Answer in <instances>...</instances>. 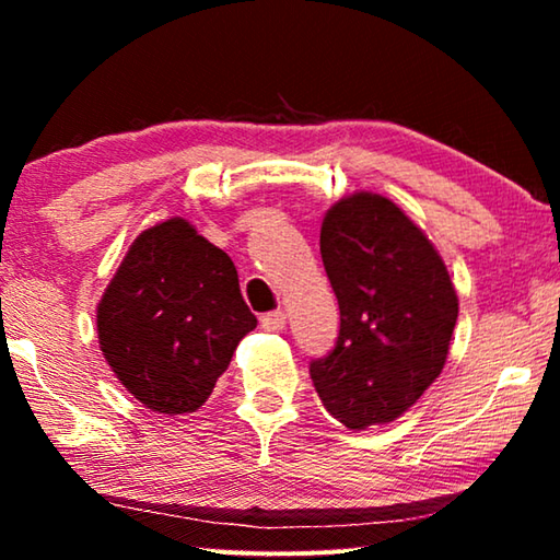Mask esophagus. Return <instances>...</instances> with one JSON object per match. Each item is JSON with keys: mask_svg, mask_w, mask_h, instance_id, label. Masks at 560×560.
Returning a JSON list of instances; mask_svg holds the SVG:
<instances>
[{"mask_svg": "<svg viewBox=\"0 0 560 560\" xmlns=\"http://www.w3.org/2000/svg\"><path fill=\"white\" fill-rule=\"evenodd\" d=\"M283 326H287V314H283L281 308L269 311V314L261 316V328L273 330V334H277V330H283Z\"/></svg>", "mask_w": 560, "mask_h": 560, "instance_id": "1", "label": "esophagus"}]
</instances>
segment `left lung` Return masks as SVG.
<instances>
[{
	"label": "left lung",
	"mask_w": 560,
	"mask_h": 560,
	"mask_svg": "<svg viewBox=\"0 0 560 560\" xmlns=\"http://www.w3.org/2000/svg\"><path fill=\"white\" fill-rule=\"evenodd\" d=\"M320 257L338 299L340 330L311 360L326 410L350 430L400 417L438 381L459 301L428 236L381 195L355 192L330 207Z\"/></svg>",
	"instance_id": "obj_1"
}]
</instances>
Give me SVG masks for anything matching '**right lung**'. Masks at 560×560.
<instances>
[{
	"mask_svg": "<svg viewBox=\"0 0 560 560\" xmlns=\"http://www.w3.org/2000/svg\"><path fill=\"white\" fill-rule=\"evenodd\" d=\"M96 320L113 373L136 400L163 415L202 407L240 340L257 326L232 259L179 217L130 244Z\"/></svg>",
	"mask_w": 560,
	"mask_h": 560,
	"instance_id": "add662e5",
	"label": "right lung"
}]
</instances>
